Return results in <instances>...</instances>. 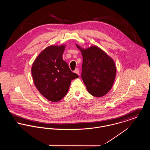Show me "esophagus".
I'll return each instance as SVG.
<instances>
[{
    "label": "esophagus",
    "mask_w": 150,
    "mask_h": 150,
    "mask_svg": "<svg viewBox=\"0 0 150 150\" xmlns=\"http://www.w3.org/2000/svg\"><path fill=\"white\" fill-rule=\"evenodd\" d=\"M74 73H76L79 76H80V72H79V70L78 69H75Z\"/></svg>",
    "instance_id": "1"
}]
</instances>
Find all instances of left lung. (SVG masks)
<instances>
[{
    "mask_svg": "<svg viewBox=\"0 0 150 150\" xmlns=\"http://www.w3.org/2000/svg\"><path fill=\"white\" fill-rule=\"evenodd\" d=\"M81 50L83 62L81 78L88 92L93 96L102 97L107 94L113 85L116 68L114 62L100 48L92 46Z\"/></svg>",
    "mask_w": 150,
    "mask_h": 150,
    "instance_id": "left-lung-1",
    "label": "left lung"
}]
</instances>
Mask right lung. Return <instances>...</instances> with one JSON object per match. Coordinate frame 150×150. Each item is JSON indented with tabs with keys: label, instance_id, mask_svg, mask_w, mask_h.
<instances>
[{
	"label": "right lung",
	"instance_id": "1",
	"mask_svg": "<svg viewBox=\"0 0 150 150\" xmlns=\"http://www.w3.org/2000/svg\"><path fill=\"white\" fill-rule=\"evenodd\" d=\"M64 45L47 47L36 58L32 67L35 85L48 100H61L68 92L72 80L79 77L63 60Z\"/></svg>",
	"mask_w": 150,
	"mask_h": 150
}]
</instances>
